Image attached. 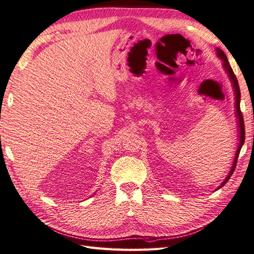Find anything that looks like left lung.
Returning <instances> with one entry per match:
<instances>
[{"mask_svg":"<svg viewBox=\"0 0 254 254\" xmlns=\"http://www.w3.org/2000/svg\"><path fill=\"white\" fill-rule=\"evenodd\" d=\"M216 53H217V56L222 60V66H224L225 71L227 72L228 76H229V79L231 80L232 82V86H233V89H234V94H235V109H236V118L238 119L237 120V123H238V132H240V135H238V140H240V144H238V147H237V150H236V153H235V157H234V161H233V164H232V167L231 170H230L227 178L224 180V182H222L220 186L218 187V189L222 188L225 186V184L228 182V180L230 179V177L232 176L234 170H235V166H236V162H237V158H238V155H240V151L243 147L244 145V142H245V124H244V119H243V114H242V111H241V106H240V103H241V90H240V86H238V81L236 79V76L232 70L231 65H230L229 61H228V58L226 56V54L222 52L220 49H216Z\"/></svg>","mask_w":254,"mask_h":254,"instance_id":"left-lung-1","label":"left lung"}]
</instances>
